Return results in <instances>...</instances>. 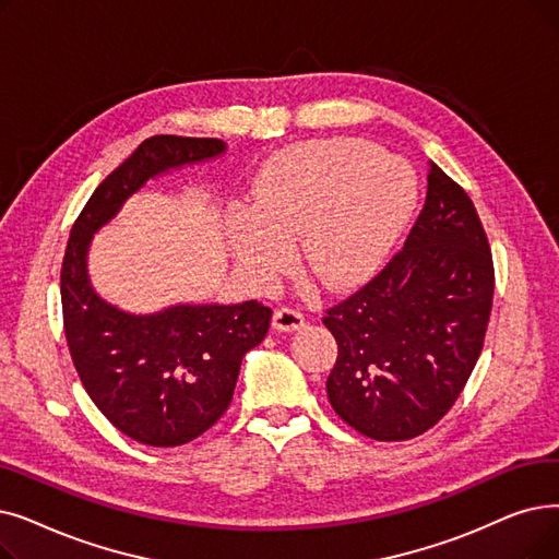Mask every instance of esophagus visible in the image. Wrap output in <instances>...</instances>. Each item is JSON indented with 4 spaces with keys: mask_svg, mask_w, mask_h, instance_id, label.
Wrapping results in <instances>:
<instances>
[{
    "mask_svg": "<svg viewBox=\"0 0 559 559\" xmlns=\"http://www.w3.org/2000/svg\"><path fill=\"white\" fill-rule=\"evenodd\" d=\"M304 324H306V318L295 308H278L274 312V320H272V326L276 331H297Z\"/></svg>",
    "mask_w": 559,
    "mask_h": 559,
    "instance_id": "obj_1",
    "label": "esophagus"
}]
</instances>
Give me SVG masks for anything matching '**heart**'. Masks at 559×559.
I'll list each match as a JSON object with an SVG mask.
<instances>
[{
    "label": "heart",
    "instance_id": "obj_1",
    "mask_svg": "<svg viewBox=\"0 0 559 559\" xmlns=\"http://www.w3.org/2000/svg\"><path fill=\"white\" fill-rule=\"evenodd\" d=\"M411 166L368 141H308L276 155L260 174L251 212L228 224L230 251L255 285H270L293 262L324 287L370 278L391 253L416 205Z\"/></svg>",
    "mask_w": 559,
    "mask_h": 559
}]
</instances>
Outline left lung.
Listing matches in <instances>:
<instances>
[{
	"instance_id": "1",
	"label": "left lung",
	"mask_w": 559,
	"mask_h": 559,
	"mask_svg": "<svg viewBox=\"0 0 559 559\" xmlns=\"http://www.w3.org/2000/svg\"><path fill=\"white\" fill-rule=\"evenodd\" d=\"M404 247L324 314L337 343L329 402L374 441L439 423L479 358L493 304V258L468 193L433 162Z\"/></svg>"
}]
</instances>
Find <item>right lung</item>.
<instances>
[{
	"label": "right lung",
	"instance_id": "1",
	"mask_svg": "<svg viewBox=\"0 0 559 559\" xmlns=\"http://www.w3.org/2000/svg\"><path fill=\"white\" fill-rule=\"evenodd\" d=\"M224 151L222 139H145L93 191L70 230L61 306L72 362L103 416L143 445H185L226 414L241 358L270 331L272 308L258 301L182 304L132 314L91 287L86 253L93 233L151 178Z\"/></svg>",
	"mask_w": 559,
	"mask_h": 559
}]
</instances>
